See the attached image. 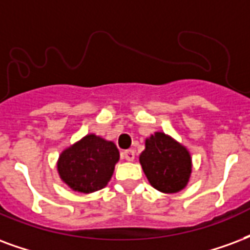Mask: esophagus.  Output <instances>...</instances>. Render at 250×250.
<instances>
[{"label":"esophagus","mask_w":250,"mask_h":250,"mask_svg":"<svg viewBox=\"0 0 250 250\" xmlns=\"http://www.w3.org/2000/svg\"><path fill=\"white\" fill-rule=\"evenodd\" d=\"M122 156H123V159H125V160L132 162V160L135 159V151L134 149H127V151H123V152H122Z\"/></svg>","instance_id":"esophagus-1"}]
</instances>
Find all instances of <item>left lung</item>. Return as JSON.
I'll use <instances>...</instances> for the list:
<instances>
[{
  "mask_svg": "<svg viewBox=\"0 0 250 250\" xmlns=\"http://www.w3.org/2000/svg\"><path fill=\"white\" fill-rule=\"evenodd\" d=\"M139 162L149 184L164 193L182 191L191 176L192 159L188 149L164 132H155L146 139Z\"/></svg>",
  "mask_w": 250,
  "mask_h": 250,
  "instance_id": "8db88e82",
  "label": "left lung"
}]
</instances>
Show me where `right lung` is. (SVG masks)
Listing matches in <instances>:
<instances>
[{
  "label": "right lung",
  "mask_w": 250,
  "mask_h": 250,
  "mask_svg": "<svg viewBox=\"0 0 250 250\" xmlns=\"http://www.w3.org/2000/svg\"><path fill=\"white\" fill-rule=\"evenodd\" d=\"M118 160L115 144L88 134L59 155L57 168L61 179L73 191L91 193L107 186Z\"/></svg>",
  "instance_id": "1"
}]
</instances>
